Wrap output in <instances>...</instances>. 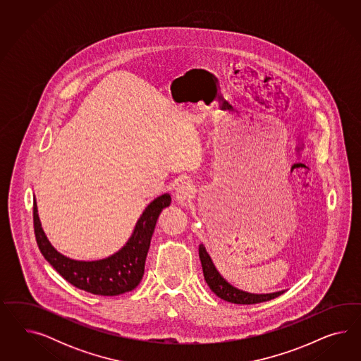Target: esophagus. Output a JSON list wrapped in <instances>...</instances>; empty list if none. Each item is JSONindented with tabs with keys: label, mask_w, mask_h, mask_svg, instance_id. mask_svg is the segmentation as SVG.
Here are the masks:
<instances>
[{
	"label": "esophagus",
	"mask_w": 361,
	"mask_h": 361,
	"mask_svg": "<svg viewBox=\"0 0 361 361\" xmlns=\"http://www.w3.org/2000/svg\"><path fill=\"white\" fill-rule=\"evenodd\" d=\"M196 192L195 185L190 181H184L176 188L175 200L180 205H186Z\"/></svg>",
	"instance_id": "1"
}]
</instances>
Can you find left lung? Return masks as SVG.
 I'll return each instance as SVG.
<instances>
[{"instance_id":"8db88e82","label":"left lung","mask_w":361,"mask_h":361,"mask_svg":"<svg viewBox=\"0 0 361 361\" xmlns=\"http://www.w3.org/2000/svg\"><path fill=\"white\" fill-rule=\"evenodd\" d=\"M198 255H200V261L202 266V271H204V278L207 281L210 290L216 294V295L230 302V303H235V305H255V303H262L271 300L276 296L282 295L284 291H276L271 294H252V293H246L242 291L240 288L231 286V284L219 273V270L216 269L214 263L212 261L210 255H209L205 246L201 243L198 247Z\"/></svg>"}]
</instances>
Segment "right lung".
Masks as SVG:
<instances>
[{
    "mask_svg": "<svg viewBox=\"0 0 361 361\" xmlns=\"http://www.w3.org/2000/svg\"><path fill=\"white\" fill-rule=\"evenodd\" d=\"M169 205L171 196L168 193L154 198L142 212L130 240L119 252L99 261H75L56 252L50 240H47L38 217V209L34 198L35 240L44 259L68 283L94 295H121L132 291L140 283L156 222L163 209L168 208Z\"/></svg>",
    "mask_w": 361,
    "mask_h": 361,
    "instance_id": "right-lung-1",
    "label": "right lung"
}]
</instances>
